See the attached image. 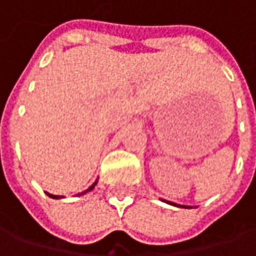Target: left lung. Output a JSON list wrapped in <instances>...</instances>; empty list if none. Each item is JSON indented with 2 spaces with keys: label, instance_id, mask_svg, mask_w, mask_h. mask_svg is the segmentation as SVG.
Returning a JSON list of instances; mask_svg holds the SVG:
<instances>
[{
  "label": "left lung",
  "instance_id": "1",
  "mask_svg": "<svg viewBox=\"0 0 256 256\" xmlns=\"http://www.w3.org/2000/svg\"><path fill=\"white\" fill-rule=\"evenodd\" d=\"M166 203H170V202H166ZM172 204V206H176V207H186V206H181V204H175V203H170ZM186 208H188V207H186Z\"/></svg>",
  "mask_w": 256,
  "mask_h": 256
}]
</instances>
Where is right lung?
Returning a JSON list of instances; mask_svg holds the SVG:
<instances>
[{
  "mask_svg": "<svg viewBox=\"0 0 256 256\" xmlns=\"http://www.w3.org/2000/svg\"><path fill=\"white\" fill-rule=\"evenodd\" d=\"M96 184H97V181H96V182H94V184H92L91 187L88 188V190H85V191H82V192H81V194H78V196H82V194H86L88 191H91L92 188L96 187ZM46 194H48L49 197H52V198H64V196H53V194H49V192H46Z\"/></svg>",
  "mask_w": 256,
  "mask_h": 256,
  "instance_id": "1",
  "label": "right lung"
}]
</instances>
